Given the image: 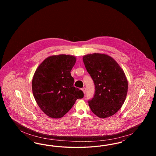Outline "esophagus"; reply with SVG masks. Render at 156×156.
Wrapping results in <instances>:
<instances>
[{
  "label": "esophagus",
  "mask_w": 156,
  "mask_h": 156,
  "mask_svg": "<svg viewBox=\"0 0 156 156\" xmlns=\"http://www.w3.org/2000/svg\"><path fill=\"white\" fill-rule=\"evenodd\" d=\"M81 90L83 91V94H85V92H86V88H82Z\"/></svg>",
  "instance_id": "1"
}]
</instances>
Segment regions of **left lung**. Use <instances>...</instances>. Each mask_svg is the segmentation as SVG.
Returning <instances> with one entry per match:
<instances>
[{"mask_svg": "<svg viewBox=\"0 0 156 156\" xmlns=\"http://www.w3.org/2000/svg\"><path fill=\"white\" fill-rule=\"evenodd\" d=\"M83 61L95 86L94 97L88 101L91 111L100 118L112 116L124 104L127 93L128 82L123 69L105 54L85 55Z\"/></svg>", "mask_w": 156, "mask_h": 156, "instance_id": "1", "label": "left lung"}]
</instances>
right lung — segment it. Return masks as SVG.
<instances>
[{"label":"right lung","instance_id":"obj_1","mask_svg":"<svg viewBox=\"0 0 156 156\" xmlns=\"http://www.w3.org/2000/svg\"><path fill=\"white\" fill-rule=\"evenodd\" d=\"M76 57L59 54L47 57L37 67L32 80V91L37 105L51 118H61L78 99L83 97L81 90L74 87L71 71Z\"/></svg>","mask_w":156,"mask_h":156}]
</instances>
